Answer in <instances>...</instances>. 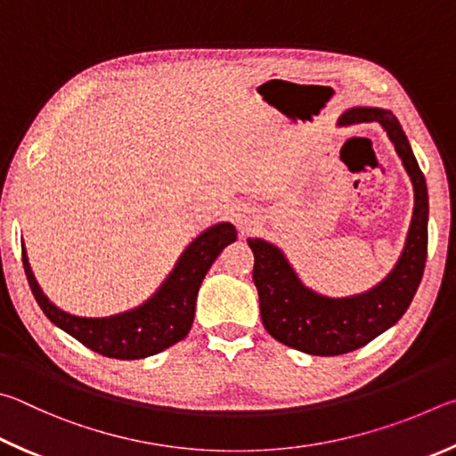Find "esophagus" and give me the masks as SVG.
I'll return each mask as SVG.
<instances>
[{
	"mask_svg": "<svg viewBox=\"0 0 456 456\" xmlns=\"http://www.w3.org/2000/svg\"><path fill=\"white\" fill-rule=\"evenodd\" d=\"M234 220L238 222V226H242V228H244V226H248V224H246V222L242 220V216H234Z\"/></svg>",
	"mask_w": 456,
	"mask_h": 456,
	"instance_id": "obj_1",
	"label": "esophagus"
}]
</instances>
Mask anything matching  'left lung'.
<instances>
[{"mask_svg":"<svg viewBox=\"0 0 456 456\" xmlns=\"http://www.w3.org/2000/svg\"><path fill=\"white\" fill-rule=\"evenodd\" d=\"M379 122L401 156L414 188V212L404 250L385 281L369 292L348 298H329L306 289L289 260L260 238H248L254 252L252 281L256 284L262 324L273 338L300 353L337 356L369 345L401 321L411 306L427 262L428 191L417 158L398 119L388 110L350 108L338 124Z\"/></svg>","mask_w":456,"mask_h":456,"instance_id":"obj_1","label":"left lung"}]
</instances>
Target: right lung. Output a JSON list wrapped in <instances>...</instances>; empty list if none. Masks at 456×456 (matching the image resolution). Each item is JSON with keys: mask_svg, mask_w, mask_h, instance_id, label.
<instances>
[{"mask_svg": "<svg viewBox=\"0 0 456 456\" xmlns=\"http://www.w3.org/2000/svg\"><path fill=\"white\" fill-rule=\"evenodd\" d=\"M236 240L230 222L216 224L191 242L158 292L142 306L108 318H82L60 310L47 300L31 273L26 250H21L23 270L39 308L61 330L71 334L94 353L119 361H135L158 354L186 338L194 322L196 297L212 262L224 246Z\"/></svg>", "mask_w": 456, "mask_h": 456, "instance_id": "1", "label": "right lung"}]
</instances>
